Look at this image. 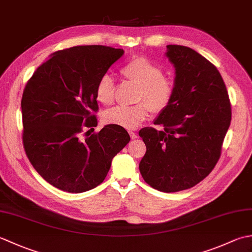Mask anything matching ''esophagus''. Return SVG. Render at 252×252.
<instances>
[{
  "instance_id": "34e87169",
  "label": "esophagus",
  "mask_w": 252,
  "mask_h": 252,
  "mask_svg": "<svg viewBox=\"0 0 252 252\" xmlns=\"http://www.w3.org/2000/svg\"><path fill=\"white\" fill-rule=\"evenodd\" d=\"M129 134H130V136L132 137V138H136L137 137V134H136V133L134 132V131H129Z\"/></svg>"
}]
</instances>
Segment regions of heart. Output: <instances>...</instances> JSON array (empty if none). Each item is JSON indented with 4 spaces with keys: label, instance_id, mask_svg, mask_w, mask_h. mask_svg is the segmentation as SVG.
<instances>
[{
    "label": "heart",
    "instance_id": "obj_1",
    "mask_svg": "<svg viewBox=\"0 0 252 252\" xmlns=\"http://www.w3.org/2000/svg\"><path fill=\"white\" fill-rule=\"evenodd\" d=\"M123 78L138 85L136 101L133 106H119L108 110L103 119L106 125L119 126L125 129H135L147 119L149 109L155 114L161 112L170 105L174 96V82L162 74V69L145 56H135L120 69ZM98 103L104 106L112 104L115 98L114 80L104 74L95 89Z\"/></svg>",
    "mask_w": 252,
    "mask_h": 252
}]
</instances>
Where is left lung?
Wrapping results in <instances>:
<instances>
[{
	"instance_id": "left-lung-1",
	"label": "left lung",
	"mask_w": 252,
	"mask_h": 252,
	"mask_svg": "<svg viewBox=\"0 0 252 252\" xmlns=\"http://www.w3.org/2000/svg\"><path fill=\"white\" fill-rule=\"evenodd\" d=\"M175 67V91L155 125L138 132L146 145L140 162L153 189L174 192L199 183L219 161L232 119L231 100L217 67L183 45H167Z\"/></svg>"
}]
</instances>
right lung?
<instances>
[{
	"instance_id": "add662e5",
	"label": "right lung",
	"mask_w": 252,
	"mask_h": 252,
	"mask_svg": "<svg viewBox=\"0 0 252 252\" xmlns=\"http://www.w3.org/2000/svg\"><path fill=\"white\" fill-rule=\"evenodd\" d=\"M123 53L104 45L57 51L26 84L25 152L36 172L58 189L77 194L98 186L112 158L130 142L126 129L115 125L83 133L97 126L96 84Z\"/></svg>"
}]
</instances>
